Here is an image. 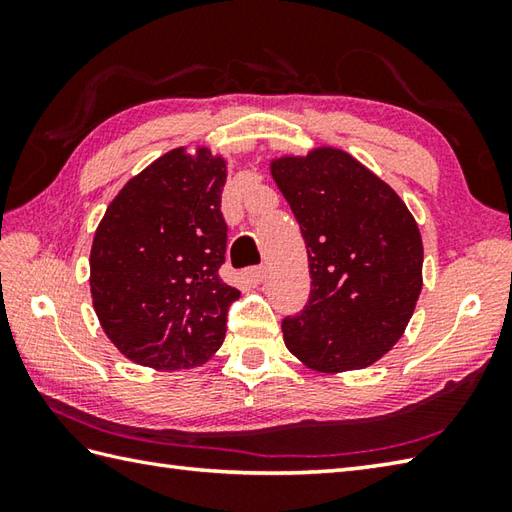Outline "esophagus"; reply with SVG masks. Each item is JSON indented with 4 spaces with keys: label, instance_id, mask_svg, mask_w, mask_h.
I'll list each match as a JSON object with an SVG mask.
<instances>
[{
    "label": "esophagus",
    "instance_id": "obj_1",
    "mask_svg": "<svg viewBox=\"0 0 512 512\" xmlns=\"http://www.w3.org/2000/svg\"><path fill=\"white\" fill-rule=\"evenodd\" d=\"M244 277H246V281H248L250 286H259L264 281V277H266V268L264 266L248 268V270H244Z\"/></svg>",
    "mask_w": 512,
    "mask_h": 512
}]
</instances>
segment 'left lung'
<instances>
[{
	"instance_id": "8db88e82",
	"label": "left lung",
	"mask_w": 512,
	"mask_h": 512,
	"mask_svg": "<svg viewBox=\"0 0 512 512\" xmlns=\"http://www.w3.org/2000/svg\"><path fill=\"white\" fill-rule=\"evenodd\" d=\"M270 173L308 248L310 299L281 321L317 372L363 369L405 332L422 290V237L398 193L343 149L281 156Z\"/></svg>"
}]
</instances>
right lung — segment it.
Segmentation results:
<instances>
[{"instance_id": "right-lung-1", "label": "right lung", "mask_w": 512, "mask_h": 512, "mask_svg": "<svg viewBox=\"0 0 512 512\" xmlns=\"http://www.w3.org/2000/svg\"><path fill=\"white\" fill-rule=\"evenodd\" d=\"M226 160L178 147L118 191L96 228L90 290L118 352L160 372L202 365L226 334L239 290L220 279Z\"/></svg>"}]
</instances>
